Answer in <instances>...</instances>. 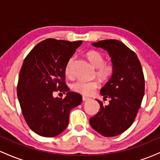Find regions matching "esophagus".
I'll use <instances>...</instances> for the list:
<instances>
[{
	"label": "esophagus",
	"instance_id": "esophagus-1",
	"mask_svg": "<svg viewBox=\"0 0 160 160\" xmlns=\"http://www.w3.org/2000/svg\"><path fill=\"white\" fill-rule=\"evenodd\" d=\"M89 100V98H87V97H85V96H82V101L83 102H87V101Z\"/></svg>",
	"mask_w": 160,
	"mask_h": 160
}]
</instances>
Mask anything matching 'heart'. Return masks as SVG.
Wrapping results in <instances>:
<instances>
[{
  "mask_svg": "<svg viewBox=\"0 0 160 160\" xmlns=\"http://www.w3.org/2000/svg\"><path fill=\"white\" fill-rule=\"evenodd\" d=\"M86 57L94 67L96 68V75L102 80L110 78L114 71V65L111 62H104V57L98 51L91 50L86 53ZM74 57L68 59L65 65V74L68 77L72 76V65ZM99 86L98 80H94L91 81L78 80L71 85V89L75 92L80 93L85 96H89L95 92Z\"/></svg>",
  "mask_w": 160,
  "mask_h": 160,
  "instance_id": "1",
  "label": "heart"
}]
</instances>
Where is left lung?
<instances>
[{
	"label": "left lung",
	"instance_id": "8db88e82",
	"mask_svg": "<svg viewBox=\"0 0 160 160\" xmlns=\"http://www.w3.org/2000/svg\"><path fill=\"white\" fill-rule=\"evenodd\" d=\"M92 45L107 50L114 65L109 81L101 89L108 105L98 100L100 111L89 119L93 129L104 137L124 132L133 123L144 95V77L134 51L117 40H100Z\"/></svg>",
	"mask_w": 160,
	"mask_h": 160
}]
</instances>
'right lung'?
<instances>
[{"label": "right lung", "mask_w": 160, "mask_h": 160, "mask_svg": "<svg viewBox=\"0 0 160 160\" xmlns=\"http://www.w3.org/2000/svg\"><path fill=\"white\" fill-rule=\"evenodd\" d=\"M82 43L49 38L27 55L19 75L17 96L22 115L33 132L43 137L59 135L67 128L71 109L82 102L79 93L69 92L65 65ZM67 92L64 99L52 93Z\"/></svg>", "instance_id": "obj_1"}]
</instances>
